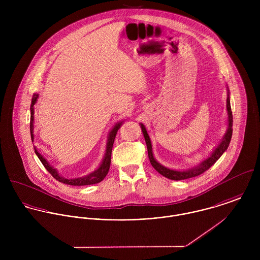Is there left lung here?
<instances>
[{
	"mask_svg": "<svg viewBox=\"0 0 260 260\" xmlns=\"http://www.w3.org/2000/svg\"><path fill=\"white\" fill-rule=\"evenodd\" d=\"M226 106H227V111H228V122H229V124H228V129H227V132H226V134H225V136L223 138L222 142L217 146V148L214 150L213 154L209 158L204 160L199 166H197L195 168H192L191 170H188V171H175V170L168 169V168L160 165L154 159L153 154H152L151 141H150V138H149L148 134H147V131H146L144 125L141 124V129H142V132H143V135H144V138H145V141H146V145H147V150H148L149 160H150L151 165L154 167V169L156 171H158L161 175H163L166 178H169L171 180H184V179H188V178L196 177V176L204 173L206 170H208L220 158V156L222 155L223 152L228 148L230 140H231V137H232L233 117H232V112H231V106H230L229 97L227 98Z\"/></svg>",
	"mask_w": 260,
	"mask_h": 260,
	"instance_id": "obj_1",
	"label": "left lung"
}]
</instances>
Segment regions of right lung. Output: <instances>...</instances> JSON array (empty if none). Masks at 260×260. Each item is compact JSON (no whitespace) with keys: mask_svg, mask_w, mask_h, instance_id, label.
<instances>
[{"mask_svg":"<svg viewBox=\"0 0 260 260\" xmlns=\"http://www.w3.org/2000/svg\"><path fill=\"white\" fill-rule=\"evenodd\" d=\"M38 95H34V97L32 98V104H31V121H30V131H31V138H32V141L34 139V135H33V130H34V125H33V122H34V105L37 101ZM121 126V123H118L116 124V126L113 128L111 132H110V135H109V138H108V143H107V149H106V154H105V157H104V160L101 164V166L96 170L94 171L93 173L85 176V177H81V178H75V179H66V178H63L61 177L56 169H54L52 166H50V164L46 161V159L38 152L37 150L35 149V153L37 154L40 161L42 162V164L44 165V167L49 171V173L58 181L62 182V183H65V184H69V185L74 186H84V185H92V184H96V183H99L101 182L105 177L106 175L108 174V171H109V168H110V163H111V153L112 148H113V143H114V140H115V137H116V134H117V131L119 130Z\"/></svg>","mask_w":260,"mask_h":260,"instance_id":"right-lung-1","label":"right lung"}]
</instances>
